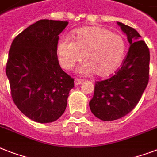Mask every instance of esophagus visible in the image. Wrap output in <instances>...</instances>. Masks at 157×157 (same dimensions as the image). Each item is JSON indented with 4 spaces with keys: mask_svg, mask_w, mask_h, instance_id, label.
<instances>
[{
    "mask_svg": "<svg viewBox=\"0 0 157 157\" xmlns=\"http://www.w3.org/2000/svg\"><path fill=\"white\" fill-rule=\"evenodd\" d=\"M81 82H82V80H81V79H75V81H74L75 86L79 85L80 84H81Z\"/></svg>",
    "mask_w": 157,
    "mask_h": 157,
    "instance_id": "34e87169",
    "label": "esophagus"
}]
</instances>
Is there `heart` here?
<instances>
[{
    "mask_svg": "<svg viewBox=\"0 0 157 157\" xmlns=\"http://www.w3.org/2000/svg\"><path fill=\"white\" fill-rule=\"evenodd\" d=\"M74 40L67 37L59 39L57 56L60 65L72 69L76 62L85 59L78 67L80 75L106 76L116 71L123 59L126 44L120 35L98 26L83 27L76 30Z\"/></svg>",
    "mask_w": 157,
    "mask_h": 157,
    "instance_id": "heart-1",
    "label": "heart"
}]
</instances>
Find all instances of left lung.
I'll list each match as a JSON object with an SVG mask.
<instances>
[{
    "mask_svg": "<svg viewBox=\"0 0 157 157\" xmlns=\"http://www.w3.org/2000/svg\"><path fill=\"white\" fill-rule=\"evenodd\" d=\"M126 34L130 48L115 74L97 81L90 108L97 118L113 121L132 111L140 100L149 79L150 53L147 46L134 28L117 21Z\"/></svg>",
    "mask_w": 157,
    "mask_h": 157,
    "instance_id": "left-lung-1",
    "label": "left lung"
}]
</instances>
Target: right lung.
<instances>
[{
    "mask_svg": "<svg viewBox=\"0 0 157 157\" xmlns=\"http://www.w3.org/2000/svg\"><path fill=\"white\" fill-rule=\"evenodd\" d=\"M68 21L43 19L13 39L6 64L11 95L19 110L40 123L57 120L67 107L74 80L59 64V34Z\"/></svg>",
    "mask_w": 157,
    "mask_h": 157,
    "instance_id": "obj_1",
    "label": "right lung"
}]
</instances>
